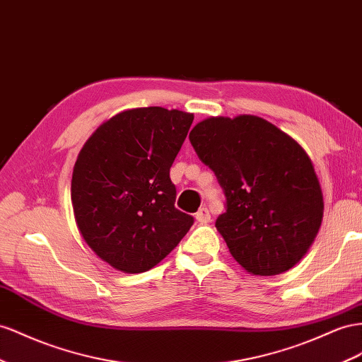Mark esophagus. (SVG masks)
<instances>
[{"mask_svg":"<svg viewBox=\"0 0 362 362\" xmlns=\"http://www.w3.org/2000/svg\"><path fill=\"white\" fill-rule=\"evenodd\" d=\"M197 221L199 222V223H209L210 221H211V216H210V211H209V209L207 207H202V209H199L198 210V213H197Z\"/></svg>","mask_w":362,"mask_h":362,"instance_id":"esophagus-1","label":"esophagus"}]
</instances>
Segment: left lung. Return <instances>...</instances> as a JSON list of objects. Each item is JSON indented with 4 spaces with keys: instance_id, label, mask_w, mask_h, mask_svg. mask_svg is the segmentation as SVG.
Here are the masks:
<instances>
[{
    "instance_id": "left-lung-1",
    "label": "left lung",
    "mask_w": 362,
    "mask_h": 362,
    "mask_svg": "<svg viewBox=\"0 0 362 362\" xmlns=\"http://www.w3.org/2000/svg\"><path fill=\"white\" fill-rule=\"evenodd\" d=\"M189 139L226 194V213L214 226L231 256L256 276L294 267L314 242L325 209L305 149L256 115L210 117Z\"/></svg>"
}]
</instances>
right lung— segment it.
<instances>
[{"instance_id":"1","label":"right lung","mask_w":362,"mask_h":362,"mask_svg":"<svg viewBox=\"0 0 362 362\" xmlns=\"http://www.w3.org/2000/svg\"><path fill=\"white\" fill-rule=\"evenodd\" d=\"M193 114L161 106L114 115L88 139L74 164L71 201L90 248L115 269L153 268L178 245L193 216L175 207L170 168Z\"/></svg>"}]
</instances>
